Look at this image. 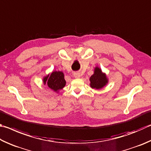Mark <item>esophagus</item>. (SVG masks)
Here are the masks:
<instances>
[{
  "instance_id": "esophagus-1",
  "label": "esophagus",
  "mask_w": 151,
  "mask_h": 151,
  "mask_svg": "<svg viewBox=\"0 0 151 151\" xmlns=\"http://www.w3.org/2000/svg\"><path fill=\"white\" fill-rule=\"evenodd\" d=\"M73 76L75 78H80V74L78 72H75L73 73Z\"/></svg>"
}]
</instances>
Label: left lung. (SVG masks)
I'll return each instance as SVG.
<instances>
[{
    "instance_id": "left-lung-1",
    "label": "left lung",
    "mask_w": 151,
    "mask_h": 151,
    "mask_svg": "<svg viewBox=\"0 0 151 151\" xmlns=\"http://www.w3.org/2000/svg\"><path fill=\"white\" fill-rule=\"evenodd\" d=\"M90 87L94 89H101L104 88L109 82L106 73L103 72L101 69L98 66L95 67L93 74L89 78Z\"/></svg>"
}]
</instances>
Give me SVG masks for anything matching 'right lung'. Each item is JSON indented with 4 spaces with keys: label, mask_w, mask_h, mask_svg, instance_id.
I'll return each instance as SVG.
<instances>
[{
    "label": "right lung",
    "mask_w": 151,
    "mask_h": 151,
    "mask_svg": "<svg viewBox=\"0 0 151 151\" xmlns=\"http://www.w3.org/2000/svg\"><path fill=\"white\" fill-rule=\"evenodd\" d=\"M43 83L48 86L56 93H59L60 90L64 88L66 81L64 79V73L62 71H54L51 73H48L43 78Z\"/></svg>",
    "instance_id": "obj_1"
}]
</instances>
